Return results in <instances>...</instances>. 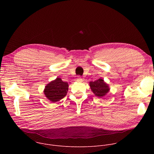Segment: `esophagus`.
<instances>
[{
  "instance_id": "34e87169",
  "label": "esophagus",
  "mask_w": 154,
  "mask_h": 154,
  "mask_svg": "<svg viewBox=\"0 0 154 154\" xmlns=\"http://www.w3.org/2000/svg\"><path fill=\"white\" fill-rule=\"evenodd\" d=\"M77 82H83V79H82V77L80 76H79V77L77 78Z\"/></svg>"
}]
</instances>
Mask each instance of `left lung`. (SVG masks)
<instances>
[{"mask_svg":"<svg viewBox=\"0 0 154 154\" xmlns=\"http://www.w3.org/2000/svg\"><path fill=\"white\" fill-rule=\"evenodd\" d=\"M90 86L93 93L99 97L105 96L109 91L108 85L102 79H99L94 82H90Z\"/></svg>","mask_w":154,"mask_h":154,"instance_id":"obj_1","label":"left lung"}]
</instances>
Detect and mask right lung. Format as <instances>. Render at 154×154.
Returning a JSON list of instances; mask_svg holds the SVG:
<instances>
[{
	"label": "right lung",
	"mask_w": 154,
	"mask_h": 154,
	"mask_svg": "<svg viewBox=\"0 0 154 154\" xmlns=\"http://www.w3.org/2000/svg\"><path fill=\"white\" fill-rule=\"evenodd\" d=\"M68 87L67 82H63L60 78H57L45 86L44 93L50 101L56 102L66 96Z\"/></svg>",
	"instance_id": "add662e5"
}]
</instances>
